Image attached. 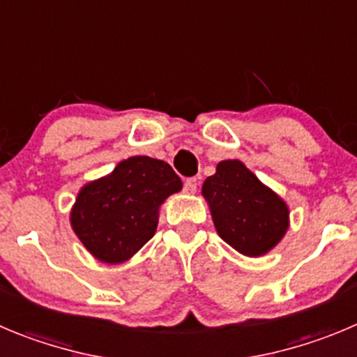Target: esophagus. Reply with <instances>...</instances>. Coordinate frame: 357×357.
I'll return each instance as SVG.
<instances>
[{"label":"esophagus","instance_id":"esophagus-1","mask_svg":"<svg viewBox=\"0 0 357 357\" xmlns=\"http://www.w3.org/2000/svg\"><path fill=\"white\" fill-rule=\"evenodd\" d=\"M196 189H198V182H196V178H188V181L184 182V192H188V195H195Z\"/></svg>","mask_w":357,"mask_h":357}]
</instances>
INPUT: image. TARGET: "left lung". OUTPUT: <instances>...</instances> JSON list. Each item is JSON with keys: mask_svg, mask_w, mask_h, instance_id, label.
I'll list each match as a JSON object with an SVG mask.
<instances>
[{"mask_svg": "<svg viewBox=\"0 0 357 357\" xmlns=\"http://www.w3.org/2000/svg\"><path fill=\"white\" fill-rule=\"evenodd\" d=\"M203 196L220 238L245 256L273 249L289 224L286 203L236 159L217 165L203 182Z\"/></svg>", "mask_w": 357, "mask_h": 357, "instance_id": "1", "label": "left lung"}]
</instances>
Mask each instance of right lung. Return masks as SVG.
<instances>
[{
	"mask_svg": "<svg viewBox=\"0 0 357 357\" xmlns=\"http://www.w3.org/2000/svg\"><path fill=\"white\" fill-rule=\"evenodd\" d=\"M181 189V176L168 162L135 155L79 192L71 226L94 257L122 263L154 236L159 205Z\"/></svg>",
	"mask_w": 357,
	"mask_h": 357,
	"instance_id": "1",
	"label": "right lung"
}]
</instances>
